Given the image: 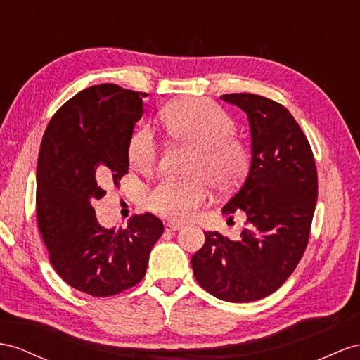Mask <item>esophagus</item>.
<instances>
[{
	"mask_svg": "<svg viewBox=\"0 0 360 360\" xmlns=\"http://www.w3.org/2000/svg\"><path fill=\"white\" fill-rule=\"evenodd\" d=\"M164 226H165V231H169V233L178 231V229H181V228H182V225H181V224H174V222H167V224H165Z\"/></svg>",
	"mask_w": 360,
	"mask_h": 360,
	"instance_id": "obj_1",
	"label": "esophagus"
}]
</instances>
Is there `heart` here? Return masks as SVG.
I'll return each instance as SVG.
<instances>
[{
	"label": "heart",
	"mask_w": 360,
	"mask_h": 360,
	"mask_svg": "<svg viewBox=\"0 0 360 360\" xmlns=\"http://www.w3.org/2000/svg\"><path fill=\"white\" fill-rule=\"evenodd\" d=\"M160 122L173 141L195 147L187 167L191 178H164L150 190L147 202L160 216L186 222L210 200L211 186L228 191L242 182L250 169V153L234 135V120L207 98L173 101L162 109ZM127 158L144 174L156 169L160 147L150 127L141 126L132 134Z\"/></svg>",
	"instance_id": "b5f03b06"
}]
</instances>
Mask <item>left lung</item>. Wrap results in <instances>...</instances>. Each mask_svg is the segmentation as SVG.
Listing matches in <instances>:
<instances>
[{"label":"left lung","mask_w":360,"mask_h":360,"mask_svg":"<svg viewBox=\"0 0 360 360\" xmlns=\"http://www.w3.org/2000/svg\"><path fill=\"white\" fill-rule=\"evenodd\" d=\"M251 126L252 162L246 181L222 208L245 216L238 240L217 231L191 259L202 289L229 302L262 300L280 289L306 251L318 198L315 156L297 120L257 94H224Z\"/></svg>","instance_id":"1"}]
</instances>
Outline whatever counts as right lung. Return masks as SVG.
Here are the masks:
<instances>
[{
    "mask_svg": "<svg viewBox=\"0 0 360 360\" xmlns=\"http://www.w3.org/2000/svg\"><path fill=\"white\" fill-rule=\"evenodd\" d=\"M146 92L105 84L80 91L45 129L36 170V217L50 263L72 289L105 298L134 288L164 233L152 213L126 228L97 222L92 202L120 188L129 172L127 144Z\"/></svg>",
    "mask_w": 360,
    "mask_h": 360,
    "instance_id": "1",
    "label": "right lung"
}]
</instances>
